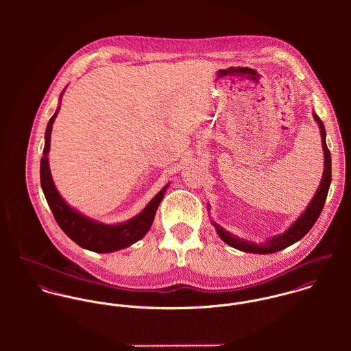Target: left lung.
<instances>
[{
  "instance_id": "obj_1",
  "label": "left lung",
  "mask_w": 351,
  "mask_h": 351,
  "mask_svg": "<svg viewBox=\"0 0 351 351\" xmlns=\"http://www.w3.org/2000/svg\"><path fill=\"white\" fill-rule=\"evenodd\" d=\"M312 116H313V119H315V121H316V124L319 125V130H320L322 147H323V154H324L323 176H322L320 184H319L312 200L309 201V204L301 212L300 216L284 232H281L278 235H273V237L267 238L266 241H263L261 243H255L252 241L239 238V237L231 234L230 231H226L216 221L210 220L216 232H217V235L220 237V239L224 243H227L228 246H231L237 250L243 251V252H252V254L277 252V251L284 250V249L292 246L293 243L299 242L302 237H305L308 234V231L312 228V226L316 223L319 215L323 210L324 202L327 199V193H328V189H330V184H331V154H330L327 143H326V128H324L323 121L315 113V110L312 112ZM206 206H208V210H210L209 204Z\"/></svg>"
}]
</instances>
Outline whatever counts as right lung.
I'll return each mask as SVG.
<instances>
[{"label": "right lung", "instance_id": "obj_1", "mask_svg": "<svg viewBox=\"0 0 351 351\" xmlns=\"http://www.w3.org/2000/svg\"><path fill=\"white\" fill-rule=\"evenodd\" d=\"M64 89L59 96L58 108L47 124L46 135H45V149H43V156L40 160V184H42L45 197L49 202L53 217L59 224V227L62 228V231L78 246L86 250L100 252V254L123 250L136 243L138 241H141L149 232L156 209L162 199L165 197V193L170 182L166 184L136 216L121 223L106 224L84 215L82 212L71 206L60 196L59 191L56 189L51 176L50 163H49L52 124L60 109V101L63 97Z\"/></svg>", "mask_w": 351, "mask_h": 351}]
</instances>
